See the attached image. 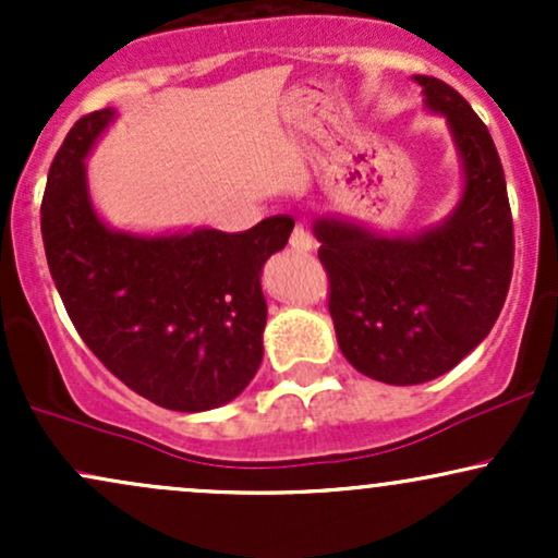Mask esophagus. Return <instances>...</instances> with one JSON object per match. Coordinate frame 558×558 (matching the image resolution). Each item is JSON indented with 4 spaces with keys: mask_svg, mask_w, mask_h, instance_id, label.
<instances>
[{
    "mask_svg": "<svg viewBox=\"0 0 558 558\" xmlns=\"http://www.w3.org/2000/svg\"><path fill=\"white\" fill-rule=\"evenodd\" d=\"M291 248H293V252H299V254H306V252H312V248H315V241H312L310 230H306L304 226H296V230L291 233Z\"/></svg>",
    "mask_w": 558,
    "mask_h": 558,
    "instance_id": "34e87169",
    "label": "esophagus"
}]
</instances>
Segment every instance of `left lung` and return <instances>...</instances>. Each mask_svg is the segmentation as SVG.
Returning <instances> with one entry per match:
<instances>
[{
    "instance_id": "8db88e82",
    "label": "left lung",
    "mask_w": 558,
    "mask_h": 558,
    "mask_svg": "<svg viewBox=\"0 0 558 558\" xmlns=\"http://www.w3.org/2000/svg\"><path fill=\"white\" fill-rule=\"evenodd\" d=\"M414 81L427 107L448 118L462 155L457 213L417 239L315 222L338 345L362 375L388 386H417L457 367L496 325L514 270V222L488 128L457 88L433 75Z\"/></svg>"
}]
</instances>
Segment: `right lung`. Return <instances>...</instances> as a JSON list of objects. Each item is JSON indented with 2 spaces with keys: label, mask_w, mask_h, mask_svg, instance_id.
Listing matches in <instances>:
<instances>
[{
  "label": "right lung",
  "mask_w": 558,
  "mask_h": 558,
  "mask_svg": "<svg viewBox=\"0 0 558 558\" xmlns=\"http://www.w3.org/2000/svg\"><path fill=\"white\" fill-rule=\"evenodd\" d=\"M112 114H83L52 159L41 198L49 272L83 343L128 388L172 412L222 407L259 369V272L293 220L275 215L243 233H114L96 217L83 175Z\"/></svg>",
  "instance_id": "1"
}]
</instances>
